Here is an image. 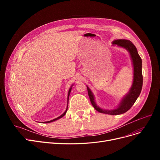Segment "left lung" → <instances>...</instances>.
I'll use <instances>...</instances> for the list:
<instances>
[{"instance_id":"8db88e82","label":"left lung","mask_w":160,"mask_h":160,"mask_svg":"<svg viewBox=\"0 0 160 160\" xmlns=\"http://www.w3.org/2000/svg\"><path fill=\"white\" fill-rule=\"evenodd\" d=\"M113 45H117L128 50L130 54L133 68V78L132 85L128 91L121 100L119 104L113 110H104L100 108L95 102V97L93 92L87 86L88 95L90 98L91 104L95 110L102 113L109 115H120L127 112L131 108L139 96L142 86V60L139 56L138 50L132 42L127 39H116L112 42Z\"/></svg>"}]
</instances>
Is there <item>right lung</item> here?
Masks as SVG:
<instances>
[{"label": "right lung", "instance_id": "1", "mask_svg": "<svg viewBox=\"0 0 160 160\" xmlns=\"http://www.w3.org/2000/svg\"><path fill=\"white\" fill-rule=\"evenodd\" d=\"M72 86H73V84L71 86V88H69V91H68V96H67V108H66V110H65V112L62 114V115H61L60 116H59L58 117H57V118H56V119H52V120H51V121H46V122H43V123H49V122H53V121H56V120H58V119H60V118H62V117H63L65 114H66V112H67V108H68V103H69V95H70V93H71V89H72Z\"/></svg>", "mask_w": 160, "mask_h": 160}]
</instances>
